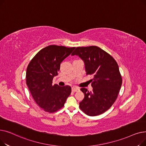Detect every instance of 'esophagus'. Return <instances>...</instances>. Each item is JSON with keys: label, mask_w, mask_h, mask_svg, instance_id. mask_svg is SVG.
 Masks as SVG:
<instances>
[{"label": "esophagus", "mask_w": 146, "mask_h": 146, "mask_svg": "<svg viewBox=\"0 0 146 146\" xmlns=\"http://www.w3.org/2000/svg\"><path fill=\"white\" fill-rule=\"evenodd\" d=\"M72 91L74 92H78V90H79V89L78 88H76V87H73L72 89Z\"/></svg>", "instance_id": "esophagus-1"}]
</instances>
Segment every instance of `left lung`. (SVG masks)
<instances>
[{"label": "left lung", "instance_id": "1", "mask_svg": "<svg viewBox=\"0 0 146 146\" xmlns=\"http://www.w3.org/2000/svg\"><path fill=\"white\" fill-rule=\"evenodd\" d=\"M83 60L86 75L93 76V90H80L85 98L79 103L80 110L89 116H96L109 110L115 101L122 85V77L117 61L97 46L77 47L72 54Z\"/></svg>", "mask_w": 146, "mask_h": 146}]
</instances>
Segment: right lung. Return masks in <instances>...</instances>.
<instances>
[{"instance_id":"add662e5","label":"right lung","mask_w":146,"mask_h":146,"mask_svg":"<svg viewBox=\"0 0 146 146\" xmlns=\"http://www.w3.org/2000/svg\"><path fill=\"white\" fill-rule=\"evenodd\" d=\"M75 47L48 45L38 52L29 63L26 82L33 99L44 111L52 113L63 107L70 95V86L52 85V79L58 75L60 64Z\"/></svg>"}]
</instances>
